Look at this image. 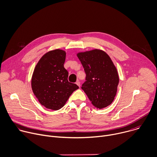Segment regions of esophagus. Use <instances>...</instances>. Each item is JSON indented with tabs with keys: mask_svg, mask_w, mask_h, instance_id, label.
Segmentation results:
<instances>
[{
	"mask_svg": "<svg viewBox=\"0 0 157 157\" xmlns=\"http://www.w3.org/2000/svg\"><path fill=\"white\" fill-rule=\"evenodd\" d=\"M75 83H76L78 86H80V82L78 80H77V81L75 82Z\"/></svg>",
	"mask_w": 157,
	"mask_h": 157,
	"instance_id": "esophagus-1",
	"label": "esophagus"
}]
</instances>
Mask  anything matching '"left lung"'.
I'll list each match as a JSON object with an SVG mask.
<instances>
[{
  "label": "left lung",
  "mask_w": 157,
  "mask_h": 157,
  "mask_svg": "<svg viewBox=\"0 0 157 157\" xmlns=\"http://www.w3.org/2000/svg\"><path fill=\"white\" fill-rule=\"evenodd\" d=\"M77 56L86 74L82 89L92 105L99 109L110 105L119 83L118 73L110 57L97 49L78 52Z\"/></svg>",
  "instance_id": "left-lung-1"
}]
</instances>
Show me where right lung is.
<instances>
[{
	"label": "right lung",
	"instance_id": "right-lung-1",
	"mask_svg": "<svg viewBox=\"0 0 157 157\" xmlns=\"http://www.w3.org/2000/svg\"><path fill=\"white\" fill-rule=\"evenodd\" d=\"M66 52L62 49L50 51L37 63L31 78V88L40 104L48 109L63 107L78 86L68 81L64 68Z\"/></svg>",
	"mask_w": 157,
	"mask_h": 157
}]
</instances>
